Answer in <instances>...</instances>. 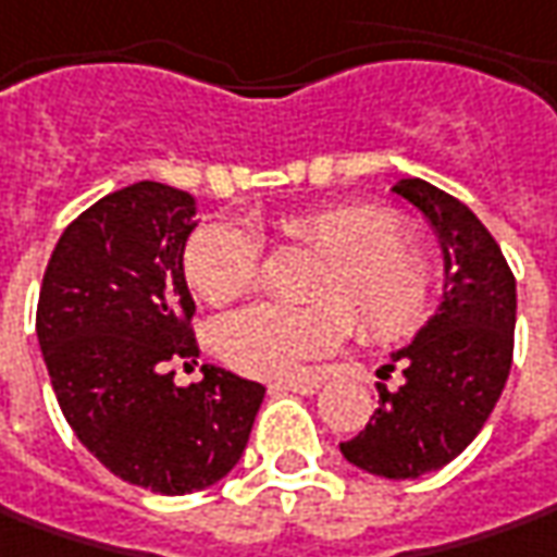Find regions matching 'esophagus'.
I'll list each match as a JSON object with an SVG mask.
<instances>
[{
	"label": "esophagus",
	"mask_w": 557,
	"mask_h": 557,
	"mask_svg": "<svg viewBox=\"0 0 557 557\" xmlns=\"http://www.w3.org/2000/svg\"><path fill=\"white\" fill-rule=\"evenodd\" d=\"M271 392H296V394H317L320 392V379H280L268 385Z\"/></svg>",
	"instance_id": "34e87169"
}]
</instances>
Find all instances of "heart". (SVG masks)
Masks as SVG:
<instances>
[{"label":"heart","mask_w":557,"mask_h":557,"mask_svg":"<svg viewBox=\"0 0 557 557\" xmlns=\"http://www.w3.org/2000/svg\"><path fill=\"white\" fill-rule=\"evenodd\" d=\"M274 231L323 256L308 305L259 301L219 323L221 357L246 375H296L305 360L333 351L355 311L367 338H400L432 311L437 271L429 249L375 202H333L274 219ZM259 240L234 221H209L187 243L184 274L209 305L246 296L259 277ZM348 304L347 309L344 305Z\"/></svg>","instance_id":"b5f03b06"}]
</instances>
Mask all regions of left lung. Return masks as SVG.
<instances>
[{"label":"left lung","instance_id":"8db88e82","mask_svg":"<svg viewBox=\"0 0 557 557\" xmlns=\"http://www.w3.org/2000/svg\"><path fill=\"white\" fill-rule=\"evenodd\" d=\"M392 194L429 221L444 286L425 326L392 351L400 388L382 385L373 419L338 450L357 469L410 481L444 469L484 429L511 370L518 298L503 249L466 202L422 178H400Z\"/></svg>","mask_w":557,"mask_h":557}]
</instances>
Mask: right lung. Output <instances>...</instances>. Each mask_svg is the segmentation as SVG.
<instances>
[{
  "label": "right lung",
  "instance_id": "1",
  "mask_svg": "<svg viewBox=\"0 0 557 557\" xmlns=\"http://www.w3.org/2000/svg\"><path fill=\"white\" fill-rule=\"evenodd\" d=\"M197 200L160 182L88 206L51 252L36 336L73 434L135 487L184 496L240 462L264 388L202 363L175 385L169 363L200 357L184 246ZM187 367V363H184Z\"/></svg>",
  "mask_w": 557,
  "mask_h": 557
}]
</instances>
